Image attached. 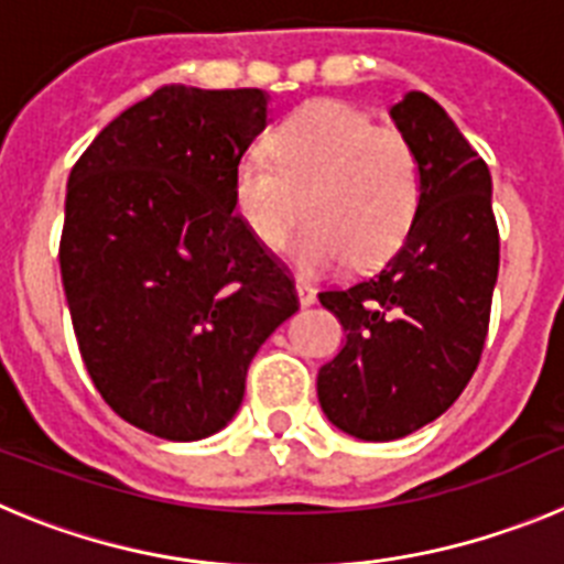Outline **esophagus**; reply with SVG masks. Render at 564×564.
<instances>
[{
  "mask_svg": "<svg viewBox=\"0 0 564 564\" xmlns=\"http://www.w3.org/2000/svg\"><path fill=\"white\" fill-rule=\"evenodd\" d=\"M296 296H299V305L302 307L316 305V288L307 285V282H296Z\"/></svg>",
  "mask_w": 564,
  "mask_h": 564,
  "instance_id": "esophagus-1",
  "label": "esophagus"
}]
</instances>
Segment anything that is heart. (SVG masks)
<instances>
[{
    "label": "heart",
    "instance_id": "heart-1",
    "mask_svg": "<svg viewBox=\"0 0 564 564\" xmlns=\"http://www.w3.org/2000/svg\"><path fill=\"white\" fill-rule=\"evenodd\" d=\"M271 158H239L234 203L265 248L282 246L302 214L311 217L288 248L305 276L333 273L350 259L378 265L415 223L423 188L415 147L352 104L299 107L271 134Z\"/></svg>",
    "mask_w": 564,
    "mask_h": 564
}]
</instances>
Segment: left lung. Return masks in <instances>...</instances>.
<instances>
[{
    "instance_id": "1",
    "label": "left lung",
    "mask_w": 564,
    "mask_h": 564,
    "mask_svg": "<svg viewBox=\"0 0 564 564\" xmlns=\"http://www.w3.org/2000/svg\"><path fill=\"white\" fill-rule=\"evenodd\" d=\"M421 163V206L395 257L347 291L318 293L344 347L316 378L336 430L398 441L441 417L480 361L500 271L491 174L446 109L406 93L390 109Z\"/></svg>"
}]
</instances>
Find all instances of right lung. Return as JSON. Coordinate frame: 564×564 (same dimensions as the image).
I'll return each mask as SVG.
<instances>
[{
  "label": "right lung",
  "mask_w": 564,
  "mask_h": 564,
  "mask_svg": "<svg viewBox=\"0 0 564 564\" xmlns=\"http://www.w3.org/2000/svg\"><path fill=\"white\" fill-rule=\"evenodd\" d=\"M262 89L163 87L69 172L62 282L87 372L127 423L203 441L296 313L293 282L234 214V166L271 123Z\"/></svg>",
  "instance_id": "obj_1"
}]
</instances>
